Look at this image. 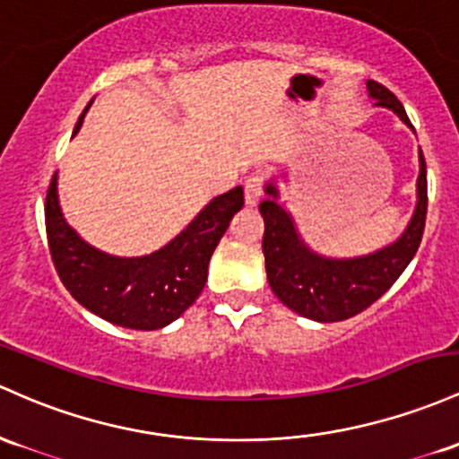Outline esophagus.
<instances>
[{
  "label": "esophagus",
  "mask_w": 459,
  "mask_h": 459,
  "mask_svg": "<svg viewBox=\"0 0 459 459\" xmlns=\"http://www.w3.org/2000/svg\"><path fill=\"white\" fill-rule=\"evenodd\" d=\"M244 195H246V204L255 206L264 195V176L261 174H253L246 178L244 183Z\"/></svg>",
  "instance_id": "1"
}]
</instances>
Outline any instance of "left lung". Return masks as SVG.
<instances>
[{
    "label": "left lung",
    "mask_w": 459,
    "mask_h": 459,
    "mask_svg": "<svg viewBox=\"0 0 459 459\" xmlns=\"http://www.w3.org/2000/svg\"><path fill=\"white\" fill-rule=\"evenodd\" d=\"M368 91L379 107L392 108L414 128L405 108L390 89L368 80ZM272 198L261 200L259 213L265 230L261 248L272 291L296 314L318 322H340L361 314L396 283L420 246L427 220V165L420 152L418 206L410 226L396 244L359 259H325L307 250L296 235L291 218L276 204V189L268 185Z\"/></svg>",
    "instance_id": "1"
}]
</instances>
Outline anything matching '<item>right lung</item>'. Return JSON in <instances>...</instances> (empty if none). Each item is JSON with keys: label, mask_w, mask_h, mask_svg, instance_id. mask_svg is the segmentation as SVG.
I'll list each match as a JSON object with an SVG mask.
<instances>
[{"label": "right lung", "mask_w": 459, "mask_h": 459, "mask_svg": "<svg viewBox=\"0 0 459 459\" xmlns=\"http://www.w3.org/2000/svg\"><path fill=\"white\" fill-rule=\"evenodd\" d=\"M91 104L80 115L74 134ZM244 204V189L221 194L165 248L139 259H117L91 248L58 209L56 176L45 198V230L58 279L80 305L126 329L154 331L178 318L200 296L215 246Z\"/></svg>", "instance_id": "obj_1"}]
</instances>
